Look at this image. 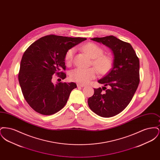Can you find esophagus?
Here are the masks:
<instances>
[{
  "instance_id": "esophagus-1",
  "label": "esophagus",
  "mask_w": 160,
  "mask_h": 160,
  "mask_svg": "<svg viewBox=\"0 0 160 160\" xmlns=\"http://www.w3.org/2000/svg\"><path fill=\"white\" fill-rule=\"evenodd\" d=\"M77 87H82V88H83V87H85L86 86V85H84V84H80L78 83L77 84Z\"/></svg>"
}]
</instances>
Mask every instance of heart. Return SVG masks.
I'll return each instance as SVG.
<instances>
[{
	"mask_svg": "<svg viewBox=\"0 0 160 160\" xmlns=\"http://www.w3.org/2000/svg\"><path fill=\"white\" fill-rule=\"evenodd\" d=\"M82 50L92 60V64L98 69L99 73L104 74L107 73L112 65V59L110 56L104 55L103 49L94 43H88L82 47ZM76 50L71 48L67 51L65 56V59L68 64L72 62ZM95 68L84 69L77 68L70 72L71 80L80 83L86 84L94 79L98 74V71Z\"/></svg>",
	"mask_w": 160,
	"mask_h": 160,
	"instance_id": "heart-1",
	"label": "heart"
}]
</instances>
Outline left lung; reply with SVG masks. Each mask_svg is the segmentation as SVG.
<instances>
[{
	"mask_svg": "<svg viewBox=\"0 0 160 160\" xmlns=\"http://www.w3.org/2000/svg\"><path fill=\"white\" fill-rule=\"evenodd\" d=\"M91 39L109 47L114 58L112 68L98 81L104 86L94 89L93 95L88 100V105L101 117H112L127 107L137 90L140 82L139 59L129 43L114 36Z\"/></svg>",
	"mask_w": 160,
	"mask_h": 160,
	"instance_id": "1",
	"label": "left lung"
}]
</instances>
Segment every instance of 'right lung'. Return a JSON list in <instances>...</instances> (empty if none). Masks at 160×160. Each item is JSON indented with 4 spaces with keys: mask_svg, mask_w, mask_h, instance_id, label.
<instances>
[{
    "mask_svg": "<svg viewBox=\"0 0 160 160\" xmlns=\"http://www.w3.org/2000/svg\"><path fill=\"white\" fill-rule=\"evenodd\" d=\"M85 38H71L49 35L39 38L24 53L20 63L18 81L24 99L37 112L54 114L65 106L75 83L54 84L56 74L66 78L65 56L67 51L85 41Z\"/></svg>",
    "mask_w": 160,
    "mask_h": 160,
    "instance_id": "1",
    "label": "right lung"
}]
</instances>
